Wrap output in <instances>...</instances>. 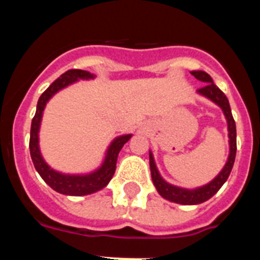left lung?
I'll use <instances>...</instances> for the list:
<instances>
[{
  "label": "left lung",
  "instance_id": "left-lung-1",
  "mask_svg": "<svg viewBox=\"0 0 260 260\" xmlns=\"http://www.w3.org/2000/svg\"><path fill=\"white\" fill-rule=\"evenodd\" d=\"M191 74L201 82H203L204 86L198 89V93L202 96H206L210 99L211 102L219 105L224 112V116L228 122V133H229V156L228 161L225 162L224 168L221 169L217 176L211 181L207 185L197 187V189H182L178 186L171 185L167 181L162 180V177L158 173L157 168H156L155 160H153L152 152H150V168H151V177H152L153 185H155L156 190L158 194L161 195L162 198L168 199V201L174 202V203L185 204V206H191V204H199L203 202L208 201L212 198L216 192L219 191L220 187L225 183V181L228 180L229 174L233 168L234 160H236V151H237V133H236V122H234L233 116H232L231 105H229L228 99L224 95L221 89L213 83L212 78L206 73V71H191Z\"/></svg>",
  "mask_w": 260,
  "mask_h": 260
}]
</instances>
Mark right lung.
I'll return each instance as SVG.
<instances>
[{
    "mask_svg": "<svg viewBox=\"0 0 260 260\" xmlns=\"http://www.w3.org/2000/svg\"><path fill=\"white\" fill-rule=\"evenodd\" d=\"M95 75L91 74L89 71L78 70V69H73V70H68L66 73L61 75L58 79H56L45 89L43 95L40 96L38 102V107H36L35 117L32 118L31 123V135H29V152H31L32 162L35 165V169L38 173L40 174L41 178L52 187L53 190H56L59 194L65 195H74V197H82V195H88L92 192L99 191V190L104 189L105 186L109 183L112 180L114 172H116V162L118 153L123 144L132 138V134L121 135L117 137L110 146L108 147L107 155H105L104 161H103L102 167L96 169L95 172L88 174H63L59 172L54 171L47 162L44 161V158L41 156L40 148H39V128H40L41 117H43V112L49 102V99L52 98L54 93H57L59 89L65 88L69 84L75 83L79 79H93Z\"/></svg>",
    "mask_w": 260,
    "mask_h": 260,
    "instance_id": "1",
    "label": "right lung"
}]
</instances>
